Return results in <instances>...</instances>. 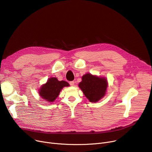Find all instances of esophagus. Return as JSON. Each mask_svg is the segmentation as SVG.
Masks as SVG:
<instances>
[{
    "label": "esophagus",
    "instance_id": "esophagus-1",
    "mask_svg": "<svg viewBox=\"0 0 152 152\" xmlns=\"http://www.w3.org/2000/svg\"><path fill=\"white\" fill-rule=\"evenodd\" d=\"M69 84L71 86H73L75 85V81H70L69 82Z\"/></svg>",
    "mask_w": 152,
    "mask_h": 152
}]
</instances>
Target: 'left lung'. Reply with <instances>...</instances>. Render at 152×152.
I'll return each mask as SVG.
<instances>
[{
  "label": "left lung",
  "instance_id": "8db88e82",
  "mask_svg": "<svg viewBox=\"0 0 152 152\" xmlns=\"http://www.w3.org/2000/svg\"><path fill=\"white\" fill-rule=\"evenodd\" d=\"M107 85L105 78L87 73L82 77V81L79 84V87L90 102H97L105 95Z\"/></svg>",
  "mask_w": 152,
  "mask_h": 152
}]
</instances>
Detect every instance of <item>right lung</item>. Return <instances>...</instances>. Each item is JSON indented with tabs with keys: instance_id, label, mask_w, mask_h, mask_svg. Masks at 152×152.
<instances>
[{
	"instance_id": "1",
	"label": "right lung",
	"mask_w": 152,
	"mask_h": 152,
	"mask_svg": "<svg viewBox=\"0 0 152 152\" xmlns=\"http://www.w3.org/2000/svg\"><path fill=\"white\" fill-rule=\"evenodd\" d=\"M66 86H69L66 81H59L56 77H51L48 79L45 84L42 86L39 91V94L47 102H52L57 98L63 87Z\"/></svg>"
}]
</instances>
